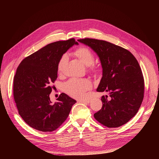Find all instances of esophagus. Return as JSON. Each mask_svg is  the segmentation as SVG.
Instances as JSON below:
<instances>
[{"label": "esophagus", "mask_w": 159, "mask_h": 159, "mask_svg": "<svg viewBox=\"0 0 159 159\" xmlns=\"http://www.w3.org/2000/svg\"><path fill=\"white\" fill-rule=\"evenodd\" d=\"M78 102L84 103V104H89V100H82V101H78Z\"/></svg>", "instance_id": "1"}]
</instances>
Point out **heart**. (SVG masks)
<instances>
[{
  "label": "heart",
  "instance_id": "1",
  "mask_svg": "<svg viewBox=\"0 0 159 159\" xmlns=\"http://www.w3.org/2000/svg\"><path fill=\"white\" fill-rule=\"evenodd\" d=\"M75 55L85 65L90 67V69L96 70V67L93 63L94 60L93 52L89 48L85 47H80L75 51ZM69 60V56L66 53L63 54L58 62L57 69L60 74H61ZM92 83L87 79L72 78L64 84L63 89L65 92L70 96L76 99H82L85 96L87 90L91 89Z\"/></svg>",
  "mask_w": 159,
  "mask_h": 159
}]
</instances>
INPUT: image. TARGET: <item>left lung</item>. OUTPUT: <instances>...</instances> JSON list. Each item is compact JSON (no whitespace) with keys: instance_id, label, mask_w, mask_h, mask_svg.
Here are the masks:
<instances>
[{"instance_id":"left-lung-1","label":"left lung","mask_w":159,"mask_h":159,"mask_svg":"<svg viewBox=\"0 0 159 159\" xmlns=\"http://www.w3.org/2000/svg\"><path fill=\"white\" fill-rule=\"evenodd\" d=\"M91 48L99 56L102 77L98 92L102 96V108L95 119L108 128H117L128 123L137 114L144 97V79L140 65L128 50L106 41L93 38L78 39Z\"/></svg>"}]
</instances>
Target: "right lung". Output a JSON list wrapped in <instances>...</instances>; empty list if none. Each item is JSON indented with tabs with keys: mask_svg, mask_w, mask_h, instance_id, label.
I'll return each mask as SVG.
<instances>
[{
	"mask_svg": "<svg viewBox=\"0 0 159 159\" xmlns=\"http://www.w3.org/2000/svg\"><path fill=\"white\" fill-rule=\"evenodd\" d=\"M74 38L47 44L26 57L18 67L13 80V95L18 112L33 128L52 132L66 120L76 101L61 93L52 104L50 94L57 79L60 57L74 44Z\"/></svg>",
	"mask_w": 159,
	"mask_h": 159,
	"instance_id": "obj_1",
	"label": "right lung"
}]
</instances>
